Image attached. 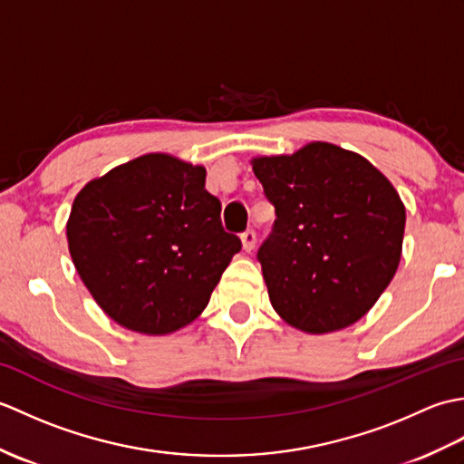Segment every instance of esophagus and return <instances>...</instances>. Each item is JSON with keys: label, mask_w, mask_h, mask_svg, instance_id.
Returning a JSON list of instances; mask_svg holds the SVG:
<instances>
[{"label": "esophagus", "mask_w": 464, "mask_h": 464, "mask_svg": "<svg viewBox=\"0 0 464 464\" xmlns=\"http://www.w3.org/2000/svg\"><path fill=\"white\" fill-rule=\"evenodd\" d=\"M241 241H243V249L245 251H253L255 249V243H257V233L253 229H247L241 233Z\"/></svg>", "instance_id": "esophagus-1"}]
</instances>
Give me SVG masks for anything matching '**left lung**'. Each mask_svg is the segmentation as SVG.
I'll return each instance as SVG.
<instances>
[{"instance_id":"left-lung-1","label":"left lung","mask_w":464,"mask_h":464,"mask_svg":"<svg viewBox=\"0 0 464 464\" xmlns=\"http://www.w3.org/2000/svg\"><path fill=\"white\" fill-rule=\"evenodd\" d=\"M253 171L277 219L257 259L273 309L293 327H349L401 261L405 205L364 157L331 143L259 157Z\"/></svg>"}]
</instances>
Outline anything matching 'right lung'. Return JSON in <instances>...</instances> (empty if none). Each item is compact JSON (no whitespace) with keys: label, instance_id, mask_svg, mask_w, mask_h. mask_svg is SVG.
Instances as JSON below:
<instances>
[{"label":"right lung","instance_id":"obj_1","mask_svg":"<svg viewBox=\"0 0 464 464\" xmlns=\"http://www.w3.org/2000/svg\"><path fill=\"white\" fill-rule=\"evenodd\" d=\"M69 253L97 304L123 327L165 334L209 303L241 251L205 169L150 153L87 183L67 221Z\"/></svg>","mask_w":464,"mask_h":464}]
</instances>
